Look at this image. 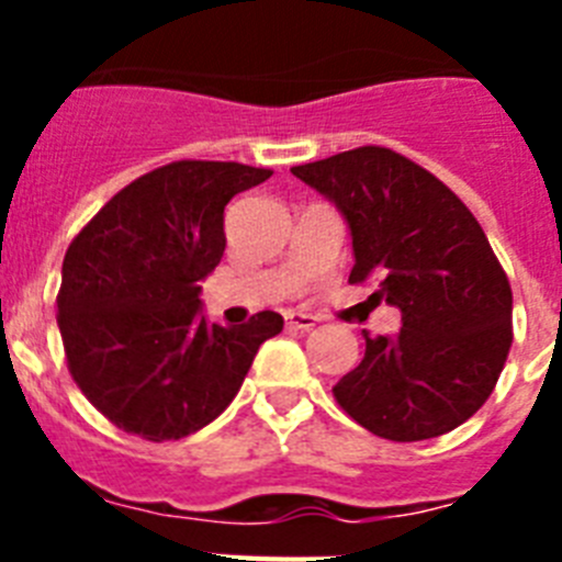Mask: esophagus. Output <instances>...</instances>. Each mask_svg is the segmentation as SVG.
<instances>
[{
  "mask_svg": "<svg viewBox=\"0 0 562 562\" xmlns=\"http://www.w3.org/2000/svg\"><path fill=\"white\" fill-rule=\"evenodd\" d=\"M317 324H321V317L306 315V312H290V315H286V326H290V329L310 331V329H315Z\"/></svg>",
  "mask_w": 562,
  "mask_h": 562,
  "instance_id": "obj_1",
  "label": "esophagus"
}]
</instances>
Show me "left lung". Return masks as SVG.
Instances as JSON below:
<instances>
[{
  "instance_id": "8db88e82",
  "label": "left lung",
  "mask_w": 562,
  "mask_h": 562,
  "mask_svg": "<svg viewBox=\"0 0 562 562\" xmlns=\"http://www.w3.org/2000/svg\"><path fill=\"white\" fill-rule=\"evenodd\" d=\"M351 227L349 284L402 312L400 335L369 337L331 394L391 441L459 428L490 400L513 346V286L470 207L434 173L382 146L292 168Z\"/></svg>"
}]
</instances>
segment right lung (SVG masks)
<instances>
[{"instance_id":"right-lung-1","label":"right lung","mask_w":562,"mask_h":562,"mask_svg":"<svg viewBox=\"0 0 562 562\" xmlns=\"http://www.w3.org/2000/svg\"><path fill=\"white\" fill-rule=\"evenodd\" d=\"M270 173L168 162L114 193L67 247L56 297L67 369L126 434L173 441L211 425L284 329L270 310L233 329L200 315V281L225 256V205Z\"/></svg>"}]
</instances>
